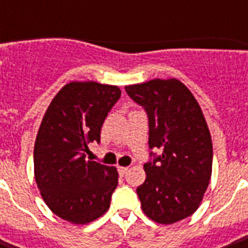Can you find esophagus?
<instances>
[{
	"label": "esophagus",
	"instance_id": "1",
	"mask_svg": "<svg viewBox=\"0 0 248 248\" xmlns=\"http://www.w3.org/2000/svg\"><path fill=\"white\" fill-rule=\"evenodd\" d=\"M128 167H118V173H120L121 176H124V173L127 172Z\"/></svg>",
	"mask_w": 248,
	"mask_h": 248
}]
</instances>
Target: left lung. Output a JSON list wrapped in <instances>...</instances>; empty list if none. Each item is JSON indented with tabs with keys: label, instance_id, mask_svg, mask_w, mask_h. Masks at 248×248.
<instances>
[{
	"label": "left lung",
	"instance_id": "left-lung-1",
	"mask_svg": "<svg viewBox=\"0 0 248 248\" xmlns=\"http://www.w3.org/2000/svg\"><path fill=\"white\" fill-rule=\"evenodd\" d=\"M148 116L147 179L136 192L144 214L173 224L196 211L208 186L212 141L200 104L179 79H152L124 87Z\"/></svg>",
	"mask_w": 248,
	"mask_h": 248
}]
</instances>
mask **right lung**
I'll use <instances>...</instances> for the list:
<instances>
[{
    "label": "right lung",
    "instance_id": "right-lung-1",
    "mask_svg": "<svg viewBox=\"0 0 248 248\" xmlns=\"http://www.w3.org/2000/svg\"><path fill=\"white\" fill-rule=\"evenodd\" d=\"M120 97L117 86L69 82L41 122L33 152L37 186L48 208L69 223H91L110 206L118 184L116 167L86 155L90 143H100L101 126Z\"/></svg>",
    "mask_w": 248,
    "mask_h": 248
}]
</instances>
